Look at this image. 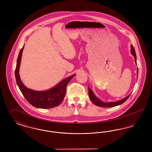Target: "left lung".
I'll use <instances>...</instances> for the list:
<instances>
[{
	"label": "left lung",
	"mask_w": 152,
	"mask_h": 152,
	"mask_svg": "<svg viewBox=\"0 0 152 152\" xmlns=\"http://www.w3.org/2000/svg\"><path fill=\"white\" fill-rule=\"evenodd\" d=\"M130 48H131V53L133 55V56L134 58V61L135 63L137 64V57H136V51L133 47V46L132 45H131L130 46ZM137 77H138V69L137 71ZM88 92H89V97L91 99V100L94 102L95 105L100 107H104V108H110V107H116L117 105H121L123 103H124L125 101H126L127 99L129 98V97L130 96V94L128 96H126V97L124 98L122 100H119V101H116V102H104L101 101L100 100H99L95 95H94V92H92V91L89 88V87H88Z\"/></svg>",
	"instance_id": "left-lung-1"
}]
</instances>
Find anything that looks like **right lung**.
Listing matches in <instances>:
<instances>
[{
	"label": "right lung",
	"instance_id": "1",
	"mask_svg": "<svg viewBox=\"0 0 152 152\" xmlns=\"http://www.w3.org/2000/svg\"><path fill=\"white\" fill-rule=\"evenodd\" d=\"M24 46L19 52L15 72L16 81L22 94L30 104L37 108H52L59 105L65 97L68 84L75 74L61 80L56 86L47 91H37L27 88L23 84L19 73Z\"/></svg>",
	"mask_w": 152,
	"mask_h": 152
}]
</instances>
